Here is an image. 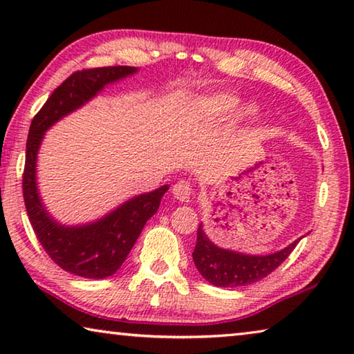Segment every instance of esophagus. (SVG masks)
Listing matches in <instances>:
<instances>
[{"label": "esophagus", "mask_w": 354, "mask_h": 354, "mask_svg": "<svg viewBox=\"0 0 354 354\" xmlns=\"http://www.w3.org/2000/svg\"><path fill=\"white\" fill-rule=\"evenodd\" d=\"M173 195H175V198H178L179 201L187 203L190 201L192 195H194V189H192V185L189 183L179 181L173 185Z\"/></svg>", "instance_id": "esophagus-1"}]
</instances>
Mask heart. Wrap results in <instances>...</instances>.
Masks as SVG:
<instances>
[{
  "instance_id": "b5f03b06",
  "label": "heart",
  "mask_w": 354,
  "mask_h": 354,
  "mask_svg": "<svg viewBox=\"0 0 354 354\" xmlns=\"http://www.w3.org/2000/svg\"><path fill=\"white\" fill-rule=\"evenodd\" d=\"M237 98L232 97V95H227V93H218V95H214V97H209L200 101V111L203 113H206V115L212 117V118H226L230 117L232 112L236 111L237 107ZM253 111L248 109L243 112V115L250 117Z\"/></svg>"
}]
</instances>
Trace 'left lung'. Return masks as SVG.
<instances>
[{
	"instance_id": "1",
	"label": "left lung",
	"mask_w": 354,
	"mask_h": 354,
	"mask_svg": "<svg viewBox=\"0 0 354 354\" xmlns=\"http://www.w3.org/2000/svg\"><path fill=\"white\" fill-rule=\"evenodd\" d=\"M299 241V239H298ZM298 241L278 253L248 256L218 248L206 237L203 226L196 231V245L192 257L201 277L217 287H241L261 281L283 263L297 247Z\"/></svg>"
}]
</instances>
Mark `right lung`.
<instances>
[{
	"instance_id": "obj_1",
	"label": "right lung",
	"mask_w": 354,
	"mask_h": 354,
	"mask_svg": "<svg viewBox=\"0 0 354 354\" xmlns=\"http://www.w3.org/2000/svg\"><path fill=\"white\" fill-rule=\"evenodd\" d=\"M134 71V67L127 65L75 71L51 93L41 109L34 115L29 128L23 170V198L28 217L40 245L51 261L76 277L103 279L115 273L134 247L147 220L158 211L160 198L169 190V185L136 196L92 225L80 227L62 226L45 212L39 198L35 185L37 149L44 139V133L53 123L95 97L106 84Z\"/></svg>"
}]
</instances>
